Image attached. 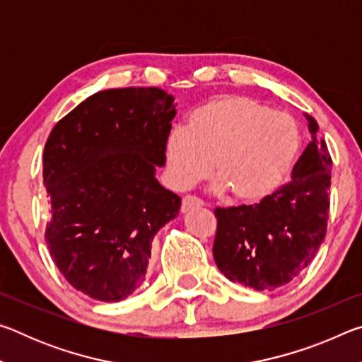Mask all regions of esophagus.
Instances as JSON below:
<instances>
[{"instance_id": "obj_1", "label": "esophagus", "mask_w": 362, "mask_h": 362, "mask_svg": "<svg viewBox=\"0 0 362 362\" xmlns=\"http://www.w3.org/2000/svg\"><path fill=\"white\" fill-rule=\"evenodd\" d=\"M203 206H204V203L201 199L194 198V196H185L182 201L180 211H182V214H187L192 209H199V207H203Z\"/></svg>"}]
</instances>
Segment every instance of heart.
<instances>
[{
  "mask_svg": "<svg viewBox=\"0 0 362 362\" xmlns=\"http://www.w3.org/2000/svg\"><path fill=\"white\" fill-rule=\"evenodd\" d=\"M302 132L291 115L247 95H218L175 127L164 145L170 180L187 188L209 174L240 203H259L292 173Z\"/></svg>",
  "mask_w": 362,
  "mask_h": 362,
  "instance_id": "heart-1",
  "label": "heart"
}]
</instances>
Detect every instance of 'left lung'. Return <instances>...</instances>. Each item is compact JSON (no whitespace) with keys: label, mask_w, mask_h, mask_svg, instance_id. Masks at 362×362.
<instances>
[{"label":"left lung","mask_w":362,"mask_h":362,"mask_svg":"<svg viewBox=\"0 0 362 362\" xmlns=\"http://www.w3.org/2000/svg\"><path fill=\"white\" fill-rule=\"evenodd\" d=\"M311 142L292 180L255 206L216 209L214 260L225 278L255 291H274L302 273L326 236L330 159L317 139L316 119L305 113Z\"/></svg>","instance_id":"1"}]
</instances>
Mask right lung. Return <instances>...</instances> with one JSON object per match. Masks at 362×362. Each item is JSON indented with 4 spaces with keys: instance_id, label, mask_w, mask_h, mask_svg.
Wrapping results in <instances>:
<instances>
[{
    "instance_id": "right-lung-1",
    "label": "right lung",
    "mask_w": 362,
    "mask_h": 362,
    "mask_svg": "<svg viewBox=\"0 0 362 362\" xmlns=\"http://www.w3.org/2000/svg\"><path fill=\"white\" fill-rule=\"evenodd\" d=\"M174 116V97L163 89H107L49 134L46 243L65 279L90 298L119 302L136 292L153 238L179 214L180 196L156 179Z\"/></svg>"
}]
</instances>
